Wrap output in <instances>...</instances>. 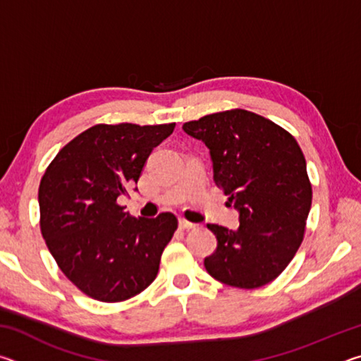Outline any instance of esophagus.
Wrapping results in <instances>:
<instances>
[{
	"label": "esophagus",
	"mask_w": 361,
	"mask_h": 361,
	"mask_svg": "<svg viewBox=\"0 0 361 361\" xmlns=\"http://www.w3.org/2000/svg\"><path fill=\"white\" fill-rule=\"evenodd\" d=\"M180 228L185 229V231H188V229H195V228H197V224L189 223V221H186V219H180Z\"/></svg>",
	"instance_id": "obj_1"
}]
</instances>
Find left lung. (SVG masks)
Wrapping results in <instances>:
<instances>
[{"instance_id":"8db88e82","label":"left lung","mask_w":361,"mask_h":361,"mask_svg":"<svg viewBox=\"0 0 361 361\" xmlns=\"http://www.w3.org/2000/svg\"><path fill=\"white\" fill-rule=\"evenodd\" d=\"M210 149L213 180L240 212L239 229L207 224L216 235L204 264L224 285L253 290L290 264L312 205L305 159L295 137L271 119L234 108L183 124Z\"/></svg>"}]
</instances>
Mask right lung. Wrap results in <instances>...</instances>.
Listing matches in <instances>:
<instances>
[{
    "mask_svg": "<svg viewBox=\"0 0 361 361\" xmlns=\"http://www.w3.org/2000/svg\"><path fill=\"white\" fill-rule=\"evenodd\" d=\"M175 122L97 124L66 143L42 175L39 228L60 271L84 295L127 301L148 288L178 219L133 218L118 199L137 185L146 159Z\"/></svg>",
    "mask_w": 361,
    "mask_h": 361,
    "instance_id": "1",
    "label": "right lung"
}]
</instances>
